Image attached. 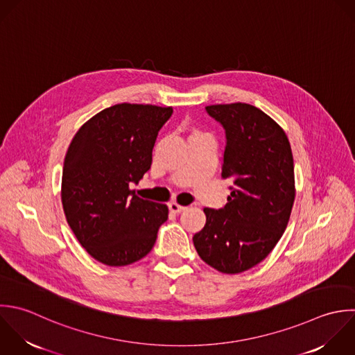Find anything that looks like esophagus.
Here are the masks:
<instances>
[{
  "mask_svg": "<svg viewBox=\"0 0 355 355\" xmlns=\"http://www.w3.org/2000/svg\"><path fill=\"white\" fill-rule=\"evenodd\" d=\"M168 209H170V211H173V213H181V211H184L187 207L178 205L177 202H171V203L168 205Z\"/></svg>",
  "mask_w": 355,
  "mask_h": 355,
  "instance_id": "34e87169",
  "label": "esophagus"
}]
</instances>
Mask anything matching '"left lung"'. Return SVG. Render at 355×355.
I'll list each match as a JSON object with an SVG mask.
<instances>
[{
	"mask_svg": "<svg viewBox=\"0 0 355 355\" xmlns=\"http://www.w3.org/2000/svg\"><path fill=\"white\" fill-rule=\"evenodd\" d=\"M225 130L221 177L231 182L223 209H203L206 224L193 235L200 259L223 274L261 263L284 235L295 202V166L284 128L249 103L206 106Z\"/></svg>",
	"mask_w": 355,
	"mask_h": 355,
	"instance_id": "left-lung-1",
	"label": "left lung"
}]
</instances>
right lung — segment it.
I'll return each instance as SVG.
<instances>
[{"label": "right lung", "mask_w": 355, "mask_h": 355, "mask_svg": "<svg viewBox=\"0 0 355 355\" xmlns=\"http://www.w3.org/2000/svg\"><path fill=\"white\" fill-rule=\"evenodd\" d=\"M173 107L119 103L85 121L73 137L62 171V206L80 245L96 261L121 267L153 248L168 207L138 198L152 149Z\"/></svg>", "instance_id": "add662e5"}]
</instances>
